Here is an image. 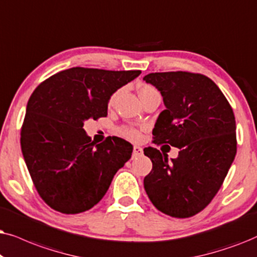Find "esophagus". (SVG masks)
Listing matches in <instances>:
<instances>
[{
	"label": "esophagus",
	"mask_w": 257,
	"mask_h": 257,
	"mask_svg": "<svg viewBox=\"0 0 257 257\" xmlns=\"http://www.w3.org/2000/svg\"><path fill=\"white\" fill-rule=\"evenodd\" d=\"M143 149L139 146H134V149H133V159H136V157L142 156Z\"/></svg>",
	"instance_id": "obj_1"
}]
</instances>
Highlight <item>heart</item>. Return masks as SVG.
I'll return each mask as SVG.
<instances>
[{
  "instance_id": "b5f03b06",
  "label": "heart",
  "mask_w": 257,
  "mask_h": 257,
  "mask_svg": "<svg viewBox=\"0 0 257 257\" xmlns=\"http://www.w3.org/2000/svg\"><path fill=\"white\" fill-rule=\"evenodd\" d=\"M154 90H155V89H154L153 87H150V85L142 84L139 87V95H140V97H143L145 95L152 93V91H154ZM116 95L117 94L112 95V96L110 97V100H109V103L112 104V102H114L116 98ZM119 134L123 135L124 138L129 139V140H134V141H136V140H139L140 138H141V134H140V132L138 131V129L132 128V126H122V128L119 129Z\"/></svg>"
}]
</instances>
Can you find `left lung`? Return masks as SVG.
<instances>
[{
  "instance_id": "8db88e82",
  "label": "left lung",
  "mask_w": 257,
  "mask_h": 257,
  "mask_svg": "<svg viewBox=\"0 0 257 257\" xmlns=\"http://www.w3.org/2000/svg\"><path fill=\"white\" fill-rule=\"evenodd\" d=\"M143 81L163 97L166 109L153 129L154 143L180 149L176 159L152 147L146 193L162 213L186 218L203 210L220 189L236 155L232 109L209 77L187 71L152 73Z\"/></svg>"
}]
</instances>
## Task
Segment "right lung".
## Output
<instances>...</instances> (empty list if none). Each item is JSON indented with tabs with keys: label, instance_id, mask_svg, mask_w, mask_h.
<instances>
[{
	"label": "right lung",
	"instance_id": "right-lung-1",
	"mask_svg": "<svg viewBox=\"0 0 257 257\" xmlns=\"http://www.w3.org/2000/svg\"><path fill=\"white\" fill-rule=\"evenodd\" d=\"M140 74L75 67L34 90L21 129V148L34 186L50 208L63 214L89 210L132 157L133 146L125 140L112 136L97 145L83 124L107 116L111 95Z\"/></svg>",
	"mask_w": 257,
	"mask_h": 257
}]
</instances>
